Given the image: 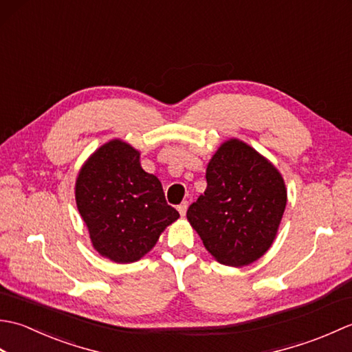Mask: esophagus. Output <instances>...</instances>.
Masks as SVG:
<instances>
[{"label": "esophagus", "mask_w": 352, "mask_h": 352, "mask_svg": "<svg viewBox=\"0 0 352 352\" xmlns=\"http://www.w3.org/2000/svg\"><path fill=\"white\" fill-rule=\"evenodd\" d=\"M188 207H189L188 201H183V203H182L180 206H178L177 208H178V212H180L182 216H186V212H188Z\"/></svg>", "instance_id": "obj_1"}]
</instances>
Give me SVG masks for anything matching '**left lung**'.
Here are the masks:
<instances>
[{
    "label": "left lung",
    "instance_id": "8db88e82",
    "mask_svg": "<svg viewBox=\"0 0 352 352\" xmlns=\"http://www.w3.org/2000/svg\"><path fill=\"white\" fill-rule=\"evenodd\" d=\"M207 189L188 210L206 250L222 265L245 266L271 248L287 190L266 157L239 139L218 148L207 164Z\"/></svg>",
    "mask_w": 352,
    "mask_h": 352
}]
</instances>
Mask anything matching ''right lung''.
<instances>
[{"label":"right lung","mask_w":352,"mask_h":352,"mask_svg":"<svg viewBox=\"0 0 352 352\" xmlns=\"http://www.w3.org/2000/svg\"><path fill=\"white\" fill-rule=\"evenodd\" d=\"M139 160L138 149L113 139L89 157L76 182L77 208L94 248L115 263L140 260L180 218L159 178Z\"/></svg>","instance_id":"right-lung-1"}]
</instances>
